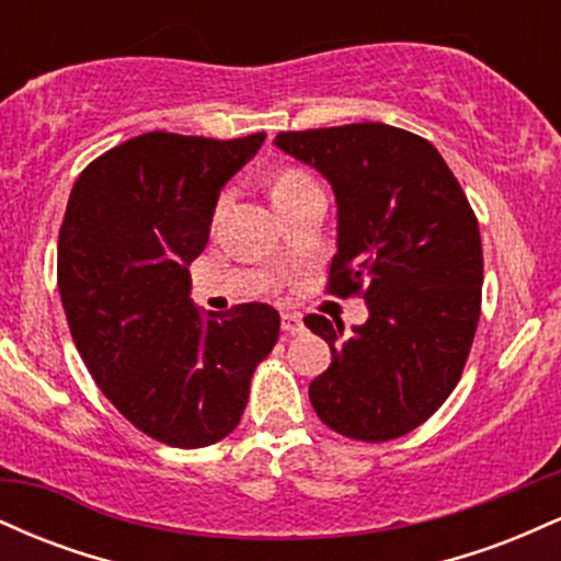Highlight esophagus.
Masks as SVG:
<instances>
[{"label": "esophagus", "instance_id": "34e87169", "mask_svg": "<svg viewBox=\"0 0 561 561\" xmlns=\"http://www.w3.org/2000/svg\"><path fill=\"white\" fill-rule=\"evenodd\" d=\"M282 330H285V334H300L306 330L300 313H282Z\"/></svg>", "mask_w": 561, "mask_h": 561}]
</instances>
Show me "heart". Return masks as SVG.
I'll list each match as a JSON object with an SVG mask.
<instances>
[{
	"mask_svg": "<svg viewBox=\"0 0 561 561\" xmlns=\"http://www.w3.org/2000/svg\"><path fill=\"white\" fill-rule=\"evenodd\" d=\"M313 184H317V182H313V179L308 176V173L289 169V171H282L279 176H276L272 195H274V199H279V197H285V195H293V192L306 190V186H313Z\"/></svg>",
	"mask_w": 561,
	"mask_h": 561,
	"instance_id": "obj_1",
	"label": "heart"
}]
</instances>
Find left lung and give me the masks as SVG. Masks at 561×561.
Masks as SVG:
<instances>
[{"label":"left lung","mask_w":561,"mask_h":561,"mask_svg":"<svg viewBox=\"0 0 561 561\" xmlns=\"http://www.w3.org/2000/svg\"><path fill=\"white\" fill-rule=\"evenodd\" d=\"M274 145L317 169L337 203L332 295H364L369 319L311 313L332 351L308 388L334 433L385 443L420 427L465 371L480 319L478 218L440 152L388 124L282 131Z\"/></svg>","instance_id":"8db88e82"}]
</instances>
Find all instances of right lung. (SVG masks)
<instances>
[{"label":"right lung","mask_w":561,"mask_h":561,"mask_svg":"<svg viewBox=\"0 0 561 561\" xmlns=\"http://www.w3.org/2000/svg\"><path fill=\"white\" fill-rule=\"evenodd\" d=\"M263 139L141 134L89 163L70 192L57 287L73 343L107 401L169 446L227 437L279 337L266 302L203 313L190 298L218 195Z\"/></svg>","instance_id":"1"}]
</instances>
